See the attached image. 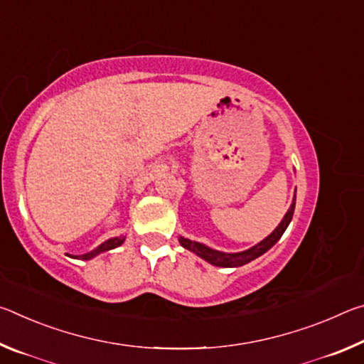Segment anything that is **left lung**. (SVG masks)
<instances>
[{"mask_svg":"<svg viewBox=\"0 0 364 364\" xmlns=\"http://www.w3.org/2000/svg\"><path fill=\"white\" fill-rule=\"evenodd\" d=\"M294 210H295V194H294V200H292L291 207H289L287 213L284 215V218L281 220V223L278 225V228H276V230L271 232L268 237H264L262 242H258L257 245H254V247H250V249L244 250V252H236V254H226V252L215 250V249L207 247V245H204V244L191 241V239L181 237V236H180V239H178V241H180V244L183 245L184 249L194 252L196 255L204 258L205 262L215 264V267H221V268L242 267V264L255 260V258L263 255L264 252H268L276 242L279 241L282 234H284V231L287 230L289 223H291Z\"/></svg>","mask_w":364,"mask_h":364,"instance_id":"left-lung-1","label":"left lung"}]
</instances>
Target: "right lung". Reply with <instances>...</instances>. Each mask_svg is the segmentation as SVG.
Wrapping results in <instances>:
<instances>
[{
	"instance_id": "1",
	"label": "right lung",
	"mask_w": 364,
	"mask_h": 364,
	"mask_svg": "<svg viewBox=\"0 0 364 364\" xmlns=\"http://www.w3.org/2000/svg\"><path fill=\"white\" fill-rule=\"evenodd\" d=\"M123 241H125V237H112V239H107L106 242H102L101 245H97V247L95 250L88 252V254H83V255H75L73 258H80V260H91V258L102 254V252H107V250H112L115 247H119V245L123 244Z\"/></svg>"
}]
</instances>
